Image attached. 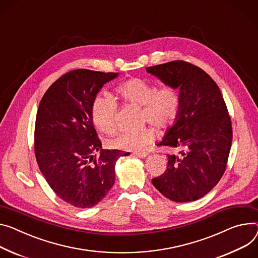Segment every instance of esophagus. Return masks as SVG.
Wrapping results in <instances>:
<instances>
[{
    "label": "esophagus",
    "mask_w": 258,
    "mask_h": 258,
    "mask_svg": "<svg viewBox=\"0 0 258 258\" xmlns=\"http://www.w3.org/2000/svg\"><path fill=\"white\" fill-rule=\"evenodd\" d=\"M148 152L147 151H142V152H134L133 153V155H135V156H137V157H140V158H145V157H147L148 156Z\"/></svg>",
    "instance_id": "34e87169"
}]
</instances>
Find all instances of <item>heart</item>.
Here are the masks:
<instances>
[{"instance_id": "1", "label": "heart", "mask_w": 258, "mask_h": 258, "mask_svg": "<svg viewBox=\"0 0 258 258\" xmlns=\"http://www.w3.org/2000/svg\"><path fill=\"white\" fill-rule=\"evenodd\" d=\"M122 100L142 106V118L153 126L165 129L170 127L179 116L181 96L169 85L156 87L142 78H131L115 88ZM92 118L96 128L105 134L116 130V103L113 99L97 95L92 103ZM154 130L144 127L136 131L122 132L109 141L112 149L141 151L154 140Z\"/></svg>"}]
</instances>
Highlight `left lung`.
<instances>
[{
	"instance_id": "left-lung-1",
	"label": "left lung",
	"mask_w": 258,
	"mask_h": 258,
	"mask_svg": "<svg viewBox=\"0 0 258 258\" xmlns=\"http://www.w3.org/2000/svg\"><path fill=\"white\" fill-rule=\"evenodd\" d=\"M165 85L180 89L181 109L174 125L158 146L168 147V166L152 179L168 200H200L220 181L228 160L232 127L221 91L202 68L185 61L148 67Z\"/></svg>"
}]
</instances>
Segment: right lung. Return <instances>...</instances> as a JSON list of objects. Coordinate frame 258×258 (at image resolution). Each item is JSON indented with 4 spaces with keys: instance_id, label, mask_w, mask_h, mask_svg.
<instances>
[{
    "instance_id": "add662e5",
    "label": "right lung",
    "mask_w": 258,
    "mask_h": 258,
    "mask_svg": "<svg viewBox=\"0 0 258 258\" xmlns=\"http://www.w3.org/2000/svg\"><path fill=\"white\" fill-rule=\"evenodd\" d=\"M113 72L76 69L62 75L39 103L35 123V156L53 192L79 209L96 206L114 183L116 160L128 154L102 150L93 125L92 103ZM100 151L96 157L94 153Z\"/></svg>"
}]
</instances>
